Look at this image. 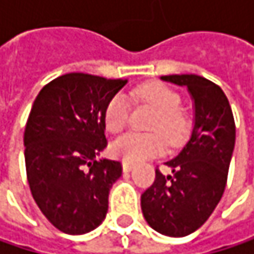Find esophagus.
<instances>
[{
  "label": "esophagus",
  "instance_id": "esophagus-1",
  "mask_svg": "<svg viewBox=\"0 0 254 254\" xmlns=\"http://www.w3.org/2000/svg\"><path fill=\"white\" fill-rule=\"evenodd\" d=\"M122 168H124V172H130L133 169V165L130 162H122Z\"/></svg>",
  "mask_w": 254,
  "mask_h": 254
}]
</instances>
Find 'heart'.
Here are the masks:
<instances>
[{
	"instance_id": "heart-1",
	"label": "heart",
	"mask_w": 254,
	"mask_h": 254,
	"mask_svg": "<svg viewBox=\"0 0 254 254\" xmlns=\"http://www.w3.org/2000/svg\"><path fill=\"white\" fill-rule=\"evenodd\" d=\"M132 97L151 106L156 115L150 124L151 132H127L119 136L112 153L125 162H141L162 154L166 148V138L172 145L181 144L190 129L188 116L179 109L181 97L171 86L151 82L132 91ZM130 116V103L122 92L113 95L104 110V124L110 132H121L127 127Z\"/></svg>"
}]
</instances>
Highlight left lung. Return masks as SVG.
Instances as JSON below:
<instances>
[{"mask_svg":"<svg viewBox=\"0 0 254 254\" xmlns=\"http://www.w3.org/2000/svg\"><path fill=\"white\" fill-rule=\"evenodd\" d=\"M162 80L187 86L194 109L192 130L177 156L156 171L141 195L147 224L168 237H185L200 228L224 194L235 145V124L228 98L213 82L197 75H169Z\"/></svg>","mask_w":254,"mask_h":254,"instance_id":"obj_1","label":"left lung"}]
</instances>
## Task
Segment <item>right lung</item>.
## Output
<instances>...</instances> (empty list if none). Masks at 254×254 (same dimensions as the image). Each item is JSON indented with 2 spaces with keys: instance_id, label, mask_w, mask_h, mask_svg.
<instances>
[{
  "instance_id": "right-lung-1",
  "label": "right lung",
  "mask_w": 254,
  "mask_h": 254,
  "mask_svg": "<svg viewBox=\"0 0 254 254\" xmlns=\"http://www.w3.org/2000/svg\"><path fill=\"white\" fill-rule=\"evenodd\" d=\"M127 83L67 73L33 101L23 138L27 182L41 212L64 234L91 232L106 219L122 165L97 157L107 147L104 110Z\"/></svg>"
}]
</instances>
